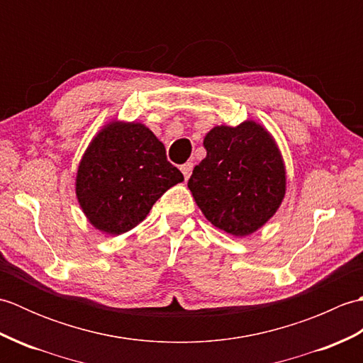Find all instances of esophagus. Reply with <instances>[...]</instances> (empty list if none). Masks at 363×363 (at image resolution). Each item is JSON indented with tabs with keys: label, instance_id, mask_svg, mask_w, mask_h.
<instances>
[{
	"label": "esophagus",
	"instance_id": "34e87169",
	"mask_svg": "<svg viewBox=\"0 0 363 363\" xmlns=\"http://www.w3.org/2000/svg\"><path fill=\"white\" fill-rule=\"evenodd\" d=\"M179 168H181V172H182L184 177H186V181H187L189 177H190V174H191V169H194V164H191V162H187V164L181 165Z\"/></svg>",
	"mask_w": 363,
	"mask_h": 363
}]
</instances>
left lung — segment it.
Segmentation results:
<instances>
[{"mask_svg": "<svg viewBox=\"0 0 363 363\" xmlns=\"http://www.w3.org/2000/svg\"><path fill=\"white\" fill-rule=\"evenodd\" d=\"M203 143L207 154L189 179L191 196L215 228L251 235L284 201L287 173L279 146L254 120L215 126Z\"/></svg>", "mask_w": 363, "mask_h": 363, "instance_id": "obj_1", "label": "left lung"}]
</instances>
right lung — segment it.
<instances>
[{"label":"right lung","instance_id":"1","mask_svg":"<svg viewBox=\"0 0 363 363\" xmlns=\"http://www.w3.org/2000/svg\"><path fill=\"white\" fill-rule=\"evenodd\" d=\"M184 181L165 146L137 121L112 120L98 130L76 172V198L95 229L120 235L134 229L165 191Z\"/></svg>","mask_w":363,"mask_h":363}]
</instances>
